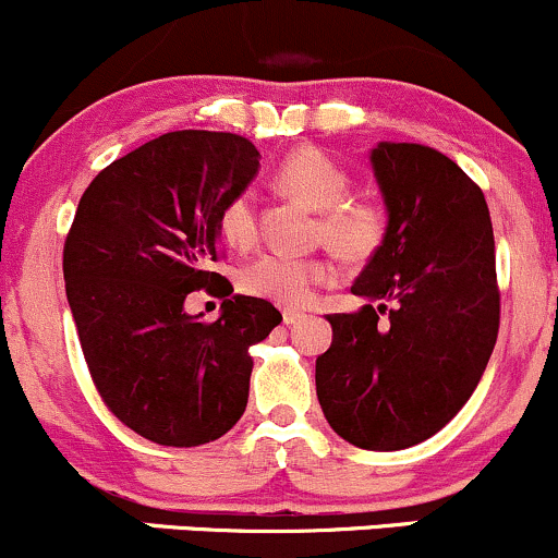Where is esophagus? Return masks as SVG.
<instances>
[{
  "instance_id": "esophagus-1",
  "label": "esophagus",
  "mask_w": 558,
  "mask_h": 558,
  "mask_svg": "<svg viewBox=\"0 0 558 558\" xmlns=\"http://www.w3.org/2000/svg\"><path fill=\"white\" fill-rule=\"evenodd\" d=\"M304 317H306L304 312H299V310H283V323L288 325V328H291V325H299Z\"/></svg>"
}]
</instances>
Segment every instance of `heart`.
I'll list each match as a JSON object with an SVG mask.
<instances>
[{"instance_id":"obj_1","label":"heart","mask_w":558,"mask_h":558,"mask_svg":"<svg viewBox=\"0 0 558 558\" xmlns=\"http://www.w3.org/2000/svg\"><path fill=\"white\" fill-rule=\"evenodd\" d=\"M275 183L288 196L317 209V239L325 241L338 257L362 262L380 248L388 233V215L373 198L349 196L351 175L343 165L315 146L293 149L275 170ZM217 228L228 246L248 248L257 243L259 220L252 191H241L222 207ZM332 267L319 257L265 254L248 262L239 272V288L248 296L272 304L301 306L315 288L330 283Z\"/></svg>"}]
</instances>
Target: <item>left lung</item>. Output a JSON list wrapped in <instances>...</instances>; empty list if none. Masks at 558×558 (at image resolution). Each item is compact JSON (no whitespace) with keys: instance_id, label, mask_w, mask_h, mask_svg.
Listing matches in <instances>:
<instances>
[{"instance_id":"left-lung-1","label":"left lung","mask_w":558,"mask_h":558,"mask_svg":"<svg viewBox=\"0 0 558 558\" xmlns=\"http://www.w3.org/2000/svg\"><path fill=\"white\" fill-rule=\"evenodd\" d=\"M369 159L388 233L351 286L367 304L328 315L332 343L317 356L315 380L325 420L343 440L399 451L438 433L477 388L496 345L501 291L480 185L422 144L383 141Z\"/></svg>"}]
</instances>
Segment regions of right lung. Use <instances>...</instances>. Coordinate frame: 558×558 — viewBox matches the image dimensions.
Wrapping results in <instances>:
<instances>
[{
	"instance_id": "add662e5",
	"label": "right lung",
	"mask_w": 558,
	"mask_h": 558,
	"mask_svg": "<svg viewBox=\"0 0 558 558\" xmlns=\"http://www.w3.org/2000/svg\"><path fill=\"white\" fill-rule=\"evenodd\" d=\"M257 168L248 138L172 131L107 165L75 209L62 272L83 356L107 409L151 444L226 435L248 401V345L283 319L213 272L217 217ZM202 287L223 299L215 324L182 310Z\"/></svg>"
}]
</instances>
